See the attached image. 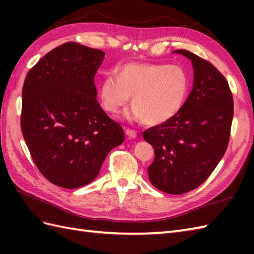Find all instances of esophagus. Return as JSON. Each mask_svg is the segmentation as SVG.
I'll use <instances>...</instances> for the list:
<instances>
[{"label": "esophagus", "instance_id": "esophagus-1", "mask_svg": "<svg viewBox=\"0 0 254 254\" xmlns=\"http://www.w3.org/2000/svg\"><path fill=\"white\" fill-rule=\"evenodd\" d=\"M131 133V130H128V131H127V135H132V134H130Z\"/></svg>", "mask_w": 254, "mask_h": 254}]
</instances>
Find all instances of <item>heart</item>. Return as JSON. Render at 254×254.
<instances>
[{
    "label": "heart",
    "mask_w": 254,
    "mask_h": 254,
    "mask_svg": "<svg viewBox=\"0 0 254 254\" xmlns=\"http://www.w3.org/2000/svg\"><path fill=\"white\" fill-rule=\"evenodd\" d=\"M165 96H166V91H165V90H161V89L154 90V93H153V98H154L155 100H159V99H161V98H165ZM171 108H172L171 101L168 100V99H166L165 102H164L163 108H161V112H163V115H164V116L168 115L169 111L171 110Z\"/></svg>",
    "instance_id": "obj_1"
}]
</instances>
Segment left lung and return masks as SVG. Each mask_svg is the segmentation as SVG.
<instances>
[{
	"instance_id": "8db88e82",
	"label": "left lung",
	"mask_w": 254,
	"mask_h": 254,
	"mask_svg": "<svg viewBox=\"0 0 254 254\" xmlns=\"http://www.w3.org/2000/svg\"><path fill=\"white\" fill-rule=\"evenodd\" d=\"M105 52L66 42L48 52L27 74L20 127L32 160L53 185L84 187L98 176L123 128L97 100L95 74Z\"/></svg>"
}]
</instances>
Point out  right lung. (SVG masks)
I'll return each instance as SVG.
<instances>
[{
    "mask_svg": "<svg viewBox=\"0 0 254 254\" xmlns=\"http://www.w3.org/2000/svg\"><path fill=\"white\" fill-rule=\"evenodd\" d=\"M174 53L192 62L190 95L175 116L143 133L155 159L152 185L169 194L196 189L216 168L227 148L234 100L227 80L212 63L187 50Z\"/></svg>",
    "mask_w": 254,
    "mask_h": 254,
    "instance_id": "1",
    "label": "right lung"
}]
</instances>
